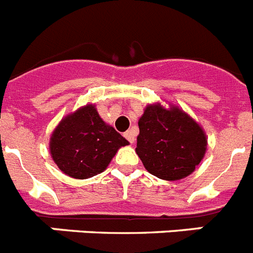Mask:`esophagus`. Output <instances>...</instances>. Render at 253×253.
I'll return each mask as SVG.
<instances>
[{
	"label": "esophagus",
	"mask_w": 253,
	"mask_h": 253,
	"mask_svg": "<svg viewBox=\"0 0 253 253\" xmlns=\"http://www.w3.org/2000/svg\"><path fill=\"white\" fill-rule=\"evenodd\" d=\"M124 137L128 139L129 143H131L133 144L134 140H135V134H134L133 130H128V131H125L124 133Z\"/></svg>",
	"instance_id": "obj_1"
}]
</instances>
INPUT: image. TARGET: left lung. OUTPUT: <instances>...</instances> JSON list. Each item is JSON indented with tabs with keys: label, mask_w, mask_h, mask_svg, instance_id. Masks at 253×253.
<instances>
[{
	"label": "left lung",
	"mask_w": 253,
	"mask_h": 253,
	"mask_svg": "<svg viewBox=\"0 0 253 253\" xmlns=\"http://www.w3.org/2000/svg\"><path fill=\"white\" fill-rule=\"evenodd\" d=\"M135 152L147 171L158 178L181 180L195 171L207 151L203 129L187 114L149 105L138 122Z\"/></svg>",
	"instance_id": "obj_1"
}]
</instances>
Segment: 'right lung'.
Segmentation results:
<instances>
[{
	"instance_id": "right-lung-1",
	"label": "right lung",
	"mask_w": 253,
	"mask_h": 253,
	"mask_svg": "<svg viewBox=\"0 0 253 253\" xmlns=\"http://www.w3.org/2000/svg\"><path fill=\"white\" fill-rule=\"evenodd\" d=\"M126 144L128 140L102 122L95 106L87 105L59 123L50 138V153L60 171L84 180L104 171Z\"/></svg>"
}]
</instances>
